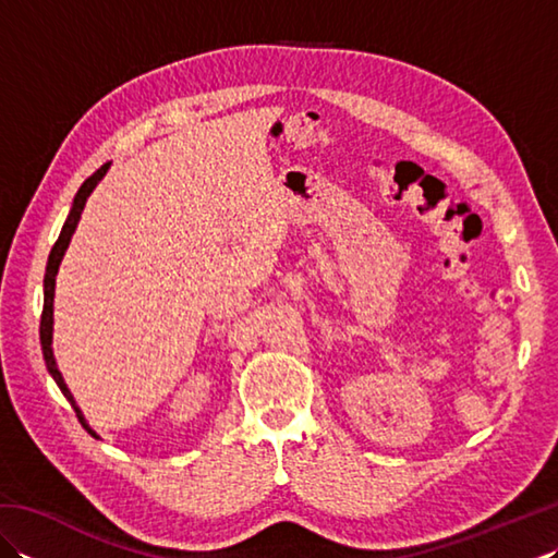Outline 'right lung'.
Instances as JSON below:
<instances>
[{
	"mask_svg": "<svg viewBox=\"0 0 558 558\" xmlns=\"http://www.w3.org/2000/svg\"><path fill=\"white\" fill-rule=\"evenodd\" d=\"M108 168H110V162H105L102 168L93 172L88 180L83 182L81 189H78V194L74 198V206H71V210H69V218L64 222V228H62V232H59V236H57V242H54L52 252H50V258H47V268H45V302H43V316H40V345H43V357H45V364H47V372L52 374L59 390H62V393L66 396V400L71 402V408H74L81 426L90 436H96V432H93L90 426L86 424V420H83L81 410L76 408V402H74V398H71L69 388L64 384V378H62V374H59L57 364H54V354H52V302H54V278H57V270H59V264H62V256H64L66 246L71 242V234H74V230H76L78 218H81V210H83V206H86V198L90 196L93 189H96V184L102 180V174L108 172Z\"/></svg>",
	"mask_w": 558,
	"mask_h": 558,
	"instance_id": "right-lung-1",
	"label": "right lung"
}]
</instances>
